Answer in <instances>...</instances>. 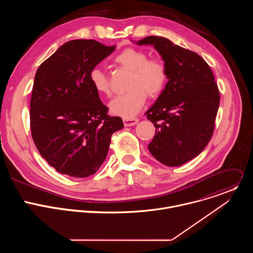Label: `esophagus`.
<instances>
[{
  "instance_id": "34e87169",
  "label": "esophagus",
  "mask_w": 253,
  "mask_h": 253,
  "mask_svg": "<svg viewBox=\"0 0 253 253\" xmlns=\"http://www.w3.org/2000/svg\"><path fill=\"white\" fill-rule=\"evenodd\" d=\"M123 123H124L125 127L133 126L138 123V119H123Z\"/></svg>"
}]
</instances>
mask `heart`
<instances>
[{
  "instance_id": "heart-1",
  "label": "heart",
  "mask_w": 253,
  "mask_h": 253,
  "mask_svg": "<svg viewBox=\"0 0 253 253\" xmlns=\"http://www.w3.org/2000/svg\"><path fill=\"white\" fill-rule=\"evenodd\" d=\"M114 61L122 68L131 71L128 81L130 90L115 97L109 103V110L115 116L132 119L145 105L146 93L150 97H156L163 91L167 81V71L162 62L148 59L145 52L134 48L125 49L115 57ZM89 79L97 93L110 94L109 82L102 69L93 68Z\"/></svg>"
}]
</instances>
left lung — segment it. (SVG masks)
<instances>
[{"label": "left lung", "mask_w": 253, "mask_h": 253, "mask_svg": "<svg viewBox=\"0 0 253 253\" xmlns=\"http://www.w3.org/2000/svg\"><path fill=\"white\" fill-rule=\"evenodd\" d=\"M132 42L153 46L167 71L165 88L145 113L156 128L148 149L160 163L180 166L199 155L213 134L217 84L208 64L190 50L157 36Z\"/></svg>", "instance_id": "1"}]
</instances>
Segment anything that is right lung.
Segmentation results:
<instances>
[{"label": "right lung", "mask_w": 253, "mask_h": 253, "mask_svg": "<svg viewBox=\"0 0 253 253\" xmlns=\"http://www.w3.org/2000/svg\"><path fill=\"white\" fill-rule=\"evenodd\" d=\"M114 46L95 40L62 45L36 72L30 102L31 132L41 156L59 173L84 178L106 159L111 136L124 127L110 117L89 75Z\"/></svg>", "instance_id": "1"}]
</instances>
